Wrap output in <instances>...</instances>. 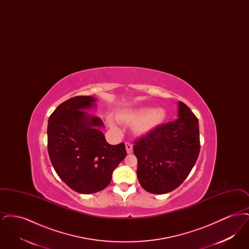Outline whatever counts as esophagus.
<instances>
[{
	"label": "esophagus",
	"instance_id": "34e87169",
	"mask_svg": "<svg viewBox=\"0 0 249 249\" xmlns=\"http://www.w3.org/2000/svg\"><path fill=\"white\" fill-rule=\"evenodd\" d=\"M125 145H126V150H127V153H131V152H132V147H133L132 143L130 142H127L126 143H125Z\"/></svg>",
	"mask_w": 249,
	"mask_h": 249
}]
</instances>
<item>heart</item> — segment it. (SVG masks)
<instances>
[{"label": "heart", "instance_id": "1", "mask_svg": "<svg viewBox=\"0 0 249 249\" xmlns=\"http://www.w3.org/2000/svg\"><path fill=\"white\" fill-rule=\"evenodd\" d=\"M118 120L126 124L138 123L136 131L139 133H145L153 130L160 125L166 118L165 111L161 108L151 109L142 108L138 110H129L121 112L118 115ZM108 126L113 130H119L117 122L111 118L107 120Z\"/></svg>", "mask_w": 249, "mask_h": 249}]
</instances>
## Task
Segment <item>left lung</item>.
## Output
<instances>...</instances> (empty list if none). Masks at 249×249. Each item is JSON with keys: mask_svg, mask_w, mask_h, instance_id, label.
Segmentation results:
<instances>
[{"mask_svg": "<svg viewBox=\"0 0 249 249\" xmlns=\"http://www.w3.org/2000/svg\"><path fill=\"white\" fill-rule=\"evenodd\" d=\"M178 119L161 124L136 140L137 178L143 190L164 194L178 188L200 153L199 121L190 107L178 103Z\"/></svg>", "mask_w": 249, "mask_h": 249, "instance_id": "obj_1", "label": "left lung"}]
</instances>
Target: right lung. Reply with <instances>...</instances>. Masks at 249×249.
Instances as JSON below:
<instances>
[{
	"label": "right lung",
	"instance_id": "obj_1",
	"mask_svg": "<svg viewBox=\"0 0 249 249\" xmlns=\"http://www.w3.org/2000/svg\"><path fill=\"white\" fill-rule=\"evenodd\" d=\"M91 96H75L50 115L48 150L59 178L71 190L90 194L106 189L112 174L127 155L125 143L109 144L102 119L82 111L94 106Z\"/></svg>",
	"mask_w": 249,
	"mask_h": 249
}]
</instances>
